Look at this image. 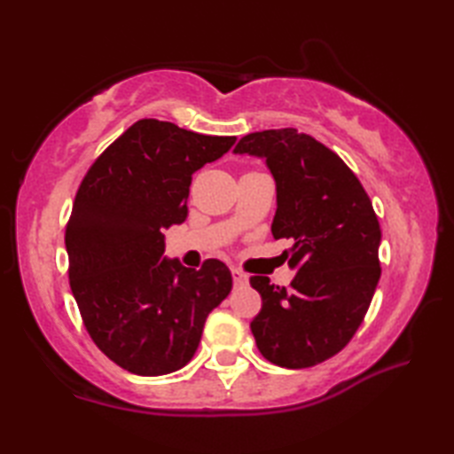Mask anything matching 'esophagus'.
Wrapping results in <instances>:
<instances>
[{
    "mask_svg": "<svg viewBox=\"0 0 454 454\" xmlns=\"http://www.w3.org/2000/svg\"><path fill=\"white\" fill-rule=\"evenodd\" d=\"M232 278H234L236 286H246L247 285V275L244 271H239V269H232Z\"/></svg>",
    "mask_w": 454,
    "mask_h": 454,
    "instance_id": "34e87169",
    "label": "esophagus"
}]
</instances>
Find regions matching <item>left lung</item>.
<instances>
[{"label": "left lung", "mask_w": 454, "mask_h": 454, "mask_svg": "<svg viewBox=\"0 0 454 454\" xmlns=\"http://www.w3.org/2000/svg\"><path fill=\"white\" fill-rule=\"evenodd\" d=\"M236 153L265 158L277 183L275 239L286 238L288 286L252 277L262 310L252 320L257 349L285 369H308L340 353L359 330L380 278V224L347 163L296 129L252 132Z\"/></svg>", "instance_id": "obj_1"}]
</instances>
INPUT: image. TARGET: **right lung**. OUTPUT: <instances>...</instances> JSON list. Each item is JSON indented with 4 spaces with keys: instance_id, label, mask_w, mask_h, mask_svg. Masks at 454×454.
<instances>
[{
    "instance_id": "1",
    "label": "right lung",
    "mask_w": 454,
    "mask_h": 454,
    "mask_svg": "<svg viewBox=\"0 0 454 454\" xmlns=\"http://www.w3.org/2000/svg\"><path fill=\"white\" fill-rule=\"evenodd\" d=\"M234 142L142 119L80 183L64 238L72 294L93 343L124 371L160 376L185 366L207 316L232 291L218 259L197 271L161 257V228L187 218L192 173Z\"/></svg>"
}]
</instances>
